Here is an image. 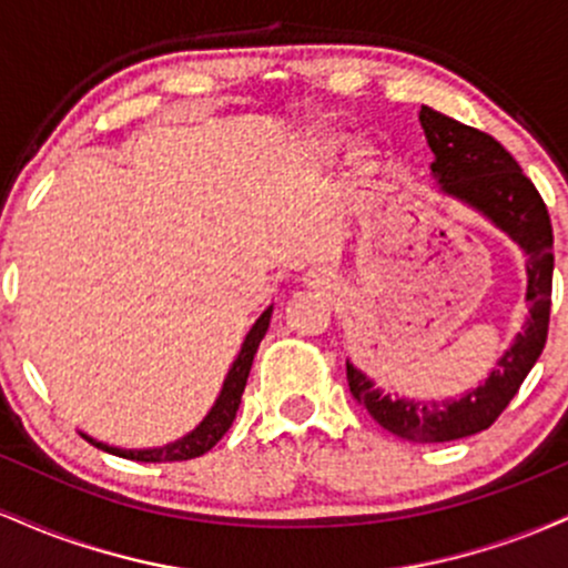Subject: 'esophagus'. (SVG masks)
<instances>
[{
    "label": "esophagus",
    "instance_id": "obj_1",
    "mask_svg": "<svg viewBox=\"0 0 568 568\" xmlns=\"http://www.w3.org/2000/svg\"><path fill=\"white\" fill-rule=\"evenodd\" d=\"M304 283L310 285V288H321V291H328V288H334V285H336L334 277H331L325 270H312V272H306Z\"/></svg>",
    "mask_w": 568,
    "mask_h": 568
}]
</instances>
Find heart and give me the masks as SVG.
Listing matches in <instances>:
<instances>
[{
	"instance_id": "heart-1",
	"label": "heart",
	"mask_w": 568,
	"mask_h": 568,
	"mask_svg": "<svg viewBox=\"0 0 568 568\" xmlns=\"http://www.w3.org/2000/svg\"><path fill=\"white\" fill-rule=\"evenodd\" d=\"M342 143H344L342 139H328V141H325V146H328V149H331V152H336V149H338V146H342Z\"/></svg>"
}]
</instances>
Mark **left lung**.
<instances>
[{
    "label": "left lung",
    "mask_w": 568,
    "mask_h": 568,
    "mask_svg": "<svg viewBox=\"0 0 568 568\" xmlns=\"http://www.w3.org/2000/svg\"><path fill=\"white\" fill-rule=\"evenodd\" d=\"M419 122L435 154L429 171L440 192L484 213L513 243L524 247L529 258V317L524 331L515 336L510 349H505L488 379L459 400H393L347 361L349 393L384 429L410 443H446L491 427L542 355L550 323L552 226L537 186L497 139L429 106H422Z\"/></svg>",
    "instance_id": "left-lung-1"
}]
</instances>
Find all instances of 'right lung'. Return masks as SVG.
<instances>
[{"instance_id":"add662e5","label":"right lung","mask_w":568,"mask_h":568,"mask_svg":"<svg viewBox=\"0 0 568 568\" xmlns=\"http://www.w3.org/2000/svg\"><path fill=\"white\" fill-rule=\"evenodd\" d=\"M270 317H272V306L270 310H264L262 317H258V321L253 323V328L247 331L243 347H240V355L234 357L230 374H226L224 387H221L213 408L207 410L205 419H202L200 425L189 435H184L181 440L168 443V446H160V448H116L90 438V435H84V440L93 443V446L101 448V452H109L114 456H122V459H135V462H184V459H194V456L207 454L221 438H224L226 429L232 427L234 416H237L240 397L245 393L247 374H251V366H253V355H256L258 344H262L266 328H270Z\"/></svg>"}]
</instances>
